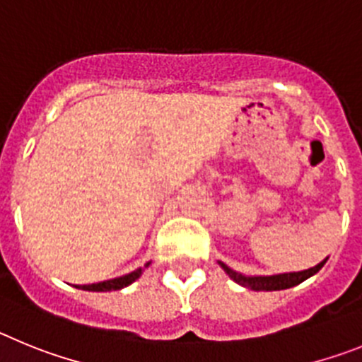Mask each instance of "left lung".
I'll return each instance as SVG.
<instances>
[{"instance_id": "1", "label": "left lung", "mask_w": 362, "mask_h": 362, "mask_svg": "<svg viewBox=\"0 0 362 362\" xmlns=\"http://www.w3.org/2000/svg\"><path fill=\"white\" fill-rule=\"evenodd\" d=\"M328 261V257L325 261H321L319 264H315L313 268H308V270L303 272H290V274H277V276H255V277H246L243 274H238L235 270L226 267L225 263H221V268L226 272L230 276V279H233L238 284L245 286V288L255 290V292H272V290H286L292 288V286H297L303 281H306L308 277H312L313 274H317L325 263Z\"/></svg>"}]
</instances>
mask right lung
<instances>
[{
    "label": "right lung",
    "instance_id": "obj_1",
    "mask_svg": "<svg viewBox=\"0 0 362 362\" xmlns=\"http://www.w3.org/2000/svg\"><path fill=\"white\" fill-rule=\"evenodd\" d=\"M148 264L150 263H146L145 267L137 268V270L130 272V274H127V276L116 277V279H108V281H103V283H94V284H83V286H76V288L88 290V292H112V290H121L124 288V286L132 284L136 279H139V276H141L145 268H148Z\"/></svg>",
    "mask_w": 362,
    "mask_h": 362
}]
</instances>
